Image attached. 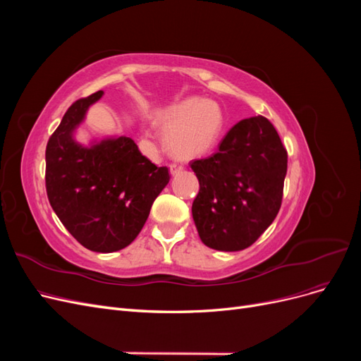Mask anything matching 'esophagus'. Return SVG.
Returning <instances> with one entry per match:
<instances>
[{
	"mask_svg": "<svg viewBox=\"0 0 361 361\" xmlns=\"http://www.w3.org/2000/svg\"><path fill=\"white\" fill-rule=\"evenodd\" d=\"M182 170H183L182 166H178V164H170V174H171V176H174V174H178Z\"/></svg>",
	"mask_w": 361,
	"mask_h": 361,
	"instance_id": "34e87169",
	"label": "esophagus"
}]
</instances>
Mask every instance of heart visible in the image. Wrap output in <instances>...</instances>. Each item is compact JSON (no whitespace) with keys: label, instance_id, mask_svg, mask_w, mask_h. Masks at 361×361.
<instances>
[{"label":"heart","instance_id":"b5f03b06","mask_svg":"<svg viewBox=\"0 0 361 361\" xmlns=\"http://www.w3.org/2000/svg\"><path fill=\"white\" fill-rule=\"evenodd\" d=\"M157 125L166 134V146L173 157L194 158L216 143L224 116L216 102L194 96L162 110Z\"/></svg>","mask_w":361,"mask_h":361}]
</instances>
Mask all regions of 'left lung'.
<instances>
[{
  "mask_svg": "<svg viewBox=\"0 0 361 361\" xmlns=\"http://www.w3.org/2000/svg\"><path fill=\"white\" fill-rule=\"evenodd\" d=\"M200 190L192 220L214 250L250 247L277 216L288 171V152L264 116L238 122L218 152L191 162Z\"/></svg>",
  "mask_w": 361,
  "mask_h": 361,
  "instance_id": "left-lung-1",
  "label": "left lung"
}]
</instances>
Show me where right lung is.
I'll use <instances>...</instances> for the list:
<instances>
[{
    "label": "right lung",
    "mask_w": 361,
    "mask_h": 361,
    "mask_svg": "<svg viewBox=\"0 0 361 361\" xmlns=\"http://www.w3.org/2000/svg\"><path fill=\"white\" fill-rule=\"evenodd\" d=\"M99 90L76 101L47 146V192L63 226L85 248L113 253L143 228L150 207L170 180L167 167L141 155L133 138L106 137L84 146L75 130Z\"/></svg>",
    "instance_id": "1"
}]
</instances>
